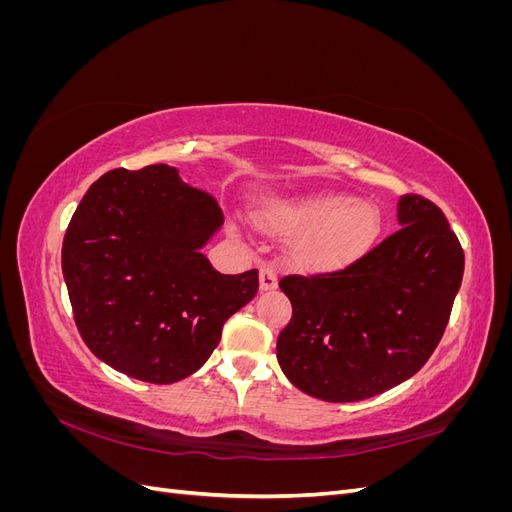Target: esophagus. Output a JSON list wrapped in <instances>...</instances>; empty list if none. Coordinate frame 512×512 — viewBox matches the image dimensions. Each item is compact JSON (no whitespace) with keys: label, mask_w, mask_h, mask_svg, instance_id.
<instances>
[{"label":"esophagus","mask_w":512,"mask_h":512,"mask_svg":"<svg viewBox=\"0 0 512 512\" xmlns=\"http://www.w3.org/2000/svg\"><path fill=\"white\" fill-rule=\"evenodd\" d=\"M277 288V271L271 265L260 267V290Z\"/></svg>","instance_id":"obj_1"}]
</instances>
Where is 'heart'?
I'll list each match as a JSON object with an SVG mask.
<instances>
[{"label":"heart","instance_id":"1","mask_svg":"<svg viewBox=\"0 0 512 512\" xmlns=\"http://www.w3.org/2000/svg\"><path fill=\"white\" fill-rule=\"evenodd\" d=\"M256 220L267 230L297 232L292 256L314 269L350 265L371 250L382 230L378 207L339 192L273 200L258 211Z\"/></svg>","mask_w":512,"mask_h":512}]
</instances>
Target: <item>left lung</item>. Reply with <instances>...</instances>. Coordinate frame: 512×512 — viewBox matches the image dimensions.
<instances>
[{
    "label": "left lung",
    "instance_id": "1",
    "mask_svg": "<svg viewBox=\"0 0 512 512\" xmlns=\"http://www.w3.org/2000/svg\"><path fill=\"white\" fill-rule=\"evenodd\" d=\"M399 230L344 271L288 275L292 318L277 361L299 391L361 401L414 376L436 350L463 277V250L431 200H397Z\"/></svg>",
    "mask_w": 512,
    "mask_h": 512
}]
</instances>
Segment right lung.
Returning <instances> with one entry per match:
<instances>
[{"label":"right lung","mask_w":512,"mask_h":512,"mask_svg":"<svg viewBox=\"0 0 512 512\" xmlns=\"http://www.w3.org/2000/svg\"><path fill=\"white\" fill-rule=\"evenodd\" d=\"M224 224L215 200L168 164L102 175L76 207L61 271L76 327L100 361L130 378H188L224 322L254 299L258 271H215L203 247Z\"/></svg>","instance_id":"obj_1"}]
</instances>
